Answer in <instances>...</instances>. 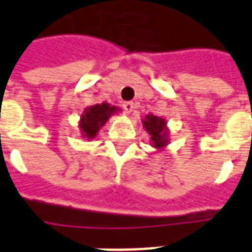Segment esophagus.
<instances>
[{
	"instance_id": "esophagus-1",
	"label": "esophagus",
	"mask_w": 252,
	"mask_h": 252,
	"mask_svg": "<svg viewBox=\"0 0 252 252\" xmlns=\"http://www.w3.org/2000/svg\"><path fill=\"white\" fill-rule=\"evenodd\" d=\"M123 110L126 114H130L134 110V103L133 102H124L123 103Z\"/></svg>"
}]
</instances>
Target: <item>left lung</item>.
Segmentation results:
<instances>
[{"label":"left lung","instance_id":"obj_1","mask_svg":"<svg viewBox=\"0 0 252 252\" xmlns=\"http://www.w3.org/2000/svg\"><path fill=\"white\" fill-rule=\"evenodd\" d=\"M144 126L151 136V141L154 142L155 147L164 146L167 142L164 120L159 119L158 116L147 115L144 120Z\"/></svg>","mask_w":252,"mask_h":252}]
</instances>
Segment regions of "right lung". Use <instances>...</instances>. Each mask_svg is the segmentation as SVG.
Here are the masks:
<instances>
[{
    "label": "right lung",
    "mask_w": 252,
    "mask_h": 252,
    "mask_svg": "<svg viewBox=\"0 0 252 252\" xmlns=\"http://www.w3.org/2000/svg\"><path fill=\"white\" fill-rule=\"evenodd\" d=\"M116 111L115 106H110L107 103L94 105L85 110V114L81 115L80 128L83 134L88 138H93L97 134L99 126H102L107 122L111 114Z\"/></svg>",
    "instance_id": "right-lung-1"
}]
</instances>
